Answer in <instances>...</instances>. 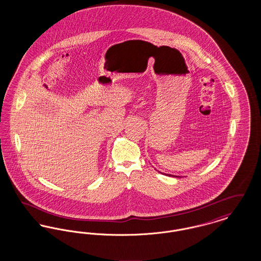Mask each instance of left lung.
Wrapping results in <instances>:
<instances>
[{
  "label": "left lung",
  "instance_id": "1",
  "mask_svg": "<svg viewBox=\"0 0 261 261\" xmlns=\"http://www.w3.org/2000/svg\"><path fill=\"white\" fill-rule=\"evenodd\" d=\"M169 176H173V175H169ZM173 177H177V176H173Z\"/></svg>",
  "mask_w": 261,
  "mask_h": 261
}]
</instances>
